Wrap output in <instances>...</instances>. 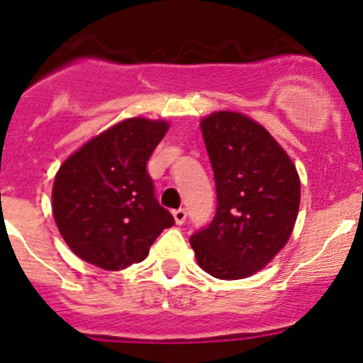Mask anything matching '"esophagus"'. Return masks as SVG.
<instances>
[{"instance_id":"34e87169","label":"esophagus","mask_w":363,"mask_h":363,"mask_svg":"<svg viewBox=\"0 0 363 363\" xmlns=\"http://www.w3.org/2000/svg\"><path fill=\"white\" fill-rule=\"evenodd\" d=\"M186 217H188V212L184 211V208H177V211H174V219H175V224H184Z\"/></svg>"}]
</instances>
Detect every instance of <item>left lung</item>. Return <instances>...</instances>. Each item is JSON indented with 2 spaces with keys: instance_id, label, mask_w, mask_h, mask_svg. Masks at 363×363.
Instances as JSON below:
<instances>
[{
  "instance_id": "obj_1",
  "label": "left lung",
  "mask_w": 363,
  "mask_h": 363,
  "mask_svg": "<svg viewBox=\"0 0 363 363\" xmlns=\"http://www.w3.org/2000/svg\"><path fill=\"white\" fill-rule=\"evenodd\" d=\"M216 179L212 223L189 242L203 272L238 280L264 268L291 238L301 201L296 167L250 118L217 111L201 120Z\"/></svg>"
}]
</instances>
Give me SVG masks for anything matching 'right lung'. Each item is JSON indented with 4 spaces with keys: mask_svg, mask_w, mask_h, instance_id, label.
<instances>
[{
    "mask_svg": "<svg viewBox=\"0 0 363 363\" xmlns=\"http://www.w3.org/2000/svg\"><path fill=\"white\" fill-rule=\"evenodd\" d=\"M169 123L128 118L62 163L52 193L53 219L78 257L109 272L146 259L172 213L158 203L147 160Z\"/></svg>",
    "mask_w": 363,
    "mask_h": 363,
    "instance_id": "add662e5",
    "label": "right lung"
}]
</instances>
